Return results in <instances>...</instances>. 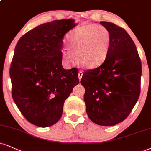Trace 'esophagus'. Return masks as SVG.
Listing matches in <instances>:
<instances>
[{"instance_id":"34e87169","label":"esophagus","mask_w":151,"mask_h":151,"mask_svg":"<svg viewBox=\"0 0 151 151\" xmlns=\"http://www.w3.org/2000/svg\"><path fill=\"white\" fill-rule=\"evenodd\" d=\"M82 75H83L82 71L79 70V73H78V77H79V80H81V77H82Z\"/></svg>"}]
</instances>
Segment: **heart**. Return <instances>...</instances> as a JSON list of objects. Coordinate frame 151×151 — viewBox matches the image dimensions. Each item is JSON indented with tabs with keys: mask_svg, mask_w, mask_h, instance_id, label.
<instances>
[{
	"mask_svg": "<svg viewBox=\"0 0 151 151\" xmlns=\"http://www.w3.org/2000/svg\"><path fill=\"white\" fill-rule=\"evenodd\" d=\"M110 34L106 28L97 24H84L70 34L67 40L69 49L62 50L66 64L73 65L78 58L79 64L86 69L101 65L108 55Z\"/></svg>",
	"mask_w": 151,
	"mask_h": 151,
	"instance_id": "obj_1",
	"label": "heart"
}]
</instances>
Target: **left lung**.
Segmentation results:
<instances>
[{
  "mask_svg": "<svg viewBox=\"0 0 151 151\" xmlns=\"http://www.w3.org/2000/svg\"><path fill=\"white\" fill-rule=\"evenodd\" d=\"M101 24L111 38L108 55L101 66L85 71L80 82L89 119L96 124L113 126L128 117L139 99L141 62L124 29L108 22Z\"/></svg>",
  "mask_w": 151,
  "mask_h": 151,
  "instance_id": "left-lung-1",
  "label": "left lung"
}]
</instances>
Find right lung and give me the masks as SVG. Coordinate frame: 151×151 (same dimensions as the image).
Wrapping results in <instances>:
<instances>
[{
	"label": "right lung",
	"mask_w": 151,
	"mask_h": 151,
	"mask_svg": "<svg viewBox=\"0 0 151 151\" xmlns=\"http://www.w3.org/2000/svg\"><path fill=\"white\" fill-rule=\"evenodd\" d=\"M74 19L54 20L35 27L19 39L10 68L12 96L24 117L40 127L55 124L63 105L79 83V71L62 66L65 34Z\"/></svg>",
	"instance_id": "add662e5"
}]
</instances>
